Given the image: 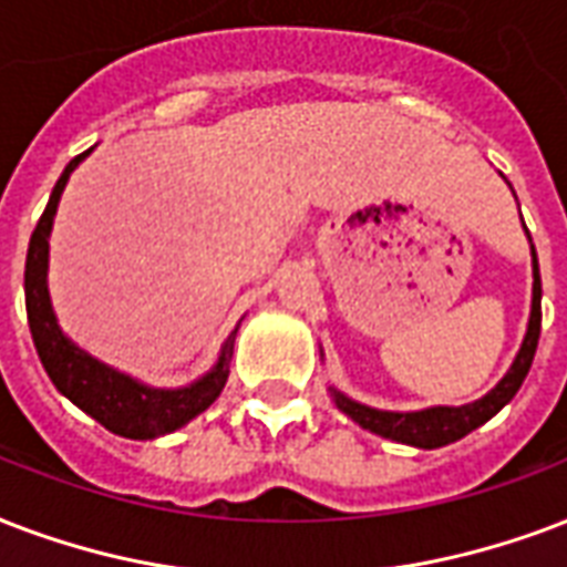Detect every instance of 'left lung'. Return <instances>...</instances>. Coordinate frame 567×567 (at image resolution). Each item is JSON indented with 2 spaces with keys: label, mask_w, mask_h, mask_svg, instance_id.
<instances>
[{
  "label": "left lung",
  "mask_w": 567,
  "mask_h": 567,
  "mask_svg": "<svg viewBox=\"0 0 567 567\" xmlns=\"http://www.w3.org/2000/svg\"><path fill=\"white\" fill-rule=\"evenodd\" d=\"M538 336H542V274H538V255L533 246V312H529V327H526L524 344L514 357L512 369L505 371V378L496 383L485 399L473 401V404H461V408H427V410H410V413H395V410H378L369 404L341 395L339 389H330L332 401L341 413L362 425L378 437L395 440L404 446L416 449H440L466 437L470 431L485 425L487 419H494L508 401L517 395V389L524 383L533 365L535 348H538Z\"/></svg>",
  "instance_id": "left-lung-1"
}]
</instances>
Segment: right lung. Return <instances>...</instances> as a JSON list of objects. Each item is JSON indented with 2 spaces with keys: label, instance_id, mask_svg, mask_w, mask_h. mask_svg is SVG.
I'll return each instance as SVG.
<instances>
[{
  "label": "right lung",
  "instance_id": "right-lung-1",
  "mask_svg": "<svg viewBox=\"0 0 567 567\" xmlns=\"http://www.w3.org/2000/svg\"><path fill=\"white\" fill-rule=\"evenodd\" d=\"M89 157V151L73 157L64 166L62 178L55 181L50 202L43 207L41 219L29 240V255H25V315H29V330L38 348L43 369L62 392L64 399H71L82 413L97 419L106 431L127 440H154L163 434H172L196 419L202 410H207L219 399V392L228 380V365L235 353V336H231L219 351V360L205 378L181 389H154L148 383H140L130 374L103 365L94 360L92 353L76 348L62 332L55 321L53 302L47 291V261H50V231H53V216L59 207V198L64 193V184L71 178V172Z\"/></svg>",
  "mask_w": 567,
  "mask_h": 567
}]
</instances>
